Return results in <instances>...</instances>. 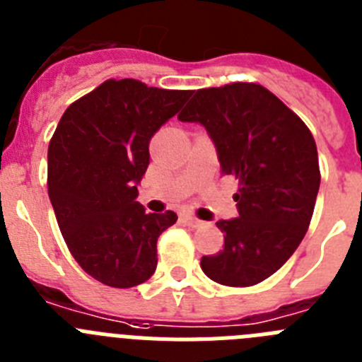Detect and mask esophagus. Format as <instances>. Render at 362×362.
Here are the masks:
<instances>
[{"label":"esophagus","instance_id":"obj_1","mask_svg":"<svg viewBox=\"0 0 362 362\" xmlns=\"http://www.w3.org/2000/svg\"><path fill=\"white\" fill-rule=\"evenodd\" d=\"M183 221L185 223H187L188 226H192V228H199V226H203V221H199V219H196V217L194 216H183Z\"/></svg>","mask_w":362,"mask_h":362}]
</instances>
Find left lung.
Instances as JSON below:
<instances>
[{
	"label": "left lung",
	"mask_w": 362,
	"mask_h": 362,
	"mask_svg": "<svg viewBox=\"0 0 362 362\" xmlns=\"http://www.w3.org/2000/svg\"><path fill=\"white\" fill-rule=\"evenodd\" d=\"M177 119L204 127L221 172L239 181V216L217 221L225 246L203 255L201 268L225 286L261 283L288 261L308 230L321 183L313 136L255 83L197 90Z\"/></svg>",
	"instance_id": "obj_1"
}]
</instances>
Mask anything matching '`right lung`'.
Returning <instances> with one entry per match:
<instances>
[{"mask_svg": "<svg viewBox=\"0 0 362 362\" xmlns=\"http://www.w3.org/2000/svg\"><path fill=\"white\" fill-rule=\"evenodd\" d=\"M190 90L137 79H108L70 105L49 145V197L70 254L114 288H132L158 267V238L174 212L146 214L137 185L150 163V139Z\"/></svg>", "mask_w": 362, "mask_h": 362, "instance_id": "1", "label": "right lung"}]
</instances>
